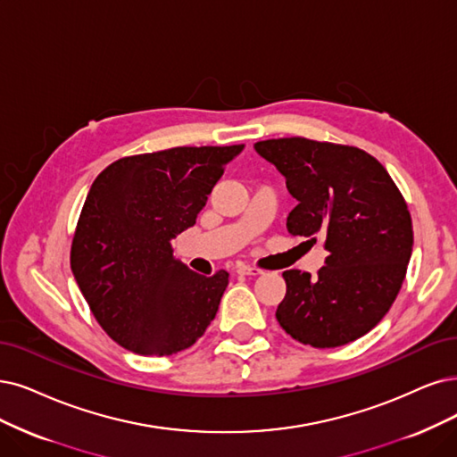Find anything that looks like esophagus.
Instances as JSON below:
<instances>
[{
  "label": "esophagus",
  "instance_id": "obj_1",
  "mask_svg": "<svg viewBox=\"0 0 457 457\" xmlns=\"http://www.w3.org/2000/svg\"><path fill=\"white\" fill-rule=\"evenodd\" d=\"M237 273H239V275H248V277H256V275H262L263 271H262L260 267L241 263V265H237Z\"/></svg>",
  "mask_w": 457,
  "mask_h": 457
}]
</instances>
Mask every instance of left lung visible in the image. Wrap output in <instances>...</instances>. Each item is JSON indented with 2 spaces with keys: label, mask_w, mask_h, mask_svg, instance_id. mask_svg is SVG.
<instances>
[{
  "label": "left lung",
  "mask_w": 457,
  "mask_h": 457,
  "mask_svg": "<svg viewBox=\"0 0 457 457\" xmlns=\"http://www.w3.org/2000/svg\"><path fill=\"white\" fill-rule=\"evenodd\" d=\"M297 199L286 228L316 243L326 265L284 271L277 320L292 339L335 348L360 339L394 305L412 254V218L384 165L350 145L282 137L256 143Z\"/></svg>",
  "instance_id": "obj_1"
}]
</instances>
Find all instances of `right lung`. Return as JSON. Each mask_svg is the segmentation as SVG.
Wrapping results in <instances>:
<instances>
[{
    "label": "right lung",
    "instance_id": "obj_1",
    "mask_svg": "<svg viewBox=\"0 0 457 457\" xmlns=\"http://www.w3.org/2000/svg\"><path fill=\"white\" fill-rule=\"evenodd\" d=\"M243 145L175 146L126 156L101 171L71 243V271L97 324L141 356L190 348L212 322L229 273H194L173 256Z\"/></svg>",
    "mask_w": 457,
    "mask_h": 457
}]
</instances>
